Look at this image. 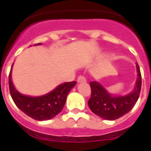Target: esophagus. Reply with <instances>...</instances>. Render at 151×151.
I'll return each instance as SVG.
<instances>
[{"mask_svg": "<svg viewBox=\"0 0 151 151\" xmlns=\"http://www.w3.org/2000/svg\"><path fill=\"white\" fill-rule=\"evenodd\" d=\"M77 81H78V83H85V82H86V79H85V77L80 76V77L78 78Z\"/></svg>", "mask_w": 151, "mask_h": 151, "instance_id": "obj_1", "label": "esophagus"}]
</instances>
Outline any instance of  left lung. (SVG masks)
<instances>
[{"label": "left lung", "instance_id": "8db88e82", "mask_svg": "<svg viewBox=\"0 0 151 151\" xmlns=\"http://www.w3.org/2000/svg\"><path fill=\"white\" fill-rule=\"evenodd\" d=\"M137 78L133 90L130 93L124 96L114 95L102 84L97 81L90 83L92 96L88 102L90 110L106 120H116L129 113L136 104L139 96L141 90L140 70L136 63Z\"/></svg>", "mask_w": 151, "mask_h": 151}]
</instances>
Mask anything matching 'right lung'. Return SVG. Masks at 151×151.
<instances>
[{
  "instance_id": "right-lung-1",
  "label": "right lung",
  "mask_w": 151,
  "mask_h": 151,
  "mask_svg": "<svg viewBox=\"0 0 151 151\" xmlns=\"http://www.w3.org/2000/svg\"><path fill=\"white\" fill-rule=\"evenodd\" d=\"M37 44L36 45H41ZM13 66V64H12ZM11 68L8 78L11 96L17 107L33 119L37 121L50 120L59 114L66 103L67 95L77 84L76 81L60 84L47 94L39 96H30L20 93L13 85Z\"/></svg>"
}]
</instances>
